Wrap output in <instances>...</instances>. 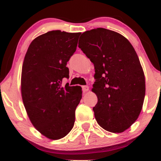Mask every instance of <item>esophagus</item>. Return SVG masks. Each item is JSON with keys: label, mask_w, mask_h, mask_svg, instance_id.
Listing matches in <instances>:
<instances>
[{"label": "esophagus", "mask_w": 161, "mask_h": 161, "mask_svg": "<svg viewBox=\"0 0 161 161\" xmlns=\"http://www.w3.org/2000/svg\"><path fill=\"white\" fill-rule=\"evenodd\" d=\"M82 91L84 92H88V89H89V88H88V86H83L82 87Z\"/></svg>", "instance_id": "esophagus-1"}]
</instances>
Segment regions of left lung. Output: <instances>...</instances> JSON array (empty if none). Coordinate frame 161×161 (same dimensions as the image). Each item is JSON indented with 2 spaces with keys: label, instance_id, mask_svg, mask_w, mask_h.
<instances>
[{
  "label": "left lung",
  "instance_id": "left-lung-1",
  "mask_svg": "<svg viewBox=\"0 0 161 161\" xmlns=\"http://www.w3.org/2000/svg\"><path fill=\"white\" fill-rule=\"evenodd\" d=\"M79 47L95 66L96 120L108 132H124L139 116L145 95V75L134 47L104 28L83 32Z\"/></svg>",
  "mask_w": 161,
  "mask_h": 161
}]
</instances>
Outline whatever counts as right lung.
Here are the masks:
<instances>
[{
  "label": "right lung",
  "instance_id": "add662e5",
  "mask_svg": "<svg viewBox=\"0 0 161 161\" xmlns=\"http://www.w3.org/2000/svg\"><path fill=\"white\" fill-rule=\"evenodd\" d=\"M81 33L53 30L37 37L29 45L22 68L24 106L38 132L50 139L66 136L75 123L82 98L80 86H62L69 79L66 64L76 50Z\"/></svg>",
  "mask_w": 161,
  "mask_h": 161
}]
</instances>
